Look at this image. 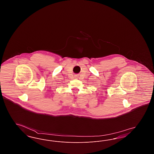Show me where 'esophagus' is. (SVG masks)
Segmentation results:
<instances>
[{
  "label": "esophagus",
  "instance_id": "esophagus-1",
  "mask_svg": "<svg viewBox=\"0 0 154 154\" xmlns=\"http://www.w3.org/2000/svg\"><path fill=\"white\" fill-rule=\"evenodd\" d=\"M78 77H79V75H77V74H75V75H74V77H75V78H78Z\"/></svg>",
  "mask_w": 154,
  "mask_h": 154
}]
</instances>
